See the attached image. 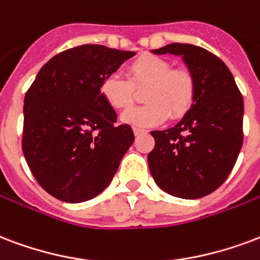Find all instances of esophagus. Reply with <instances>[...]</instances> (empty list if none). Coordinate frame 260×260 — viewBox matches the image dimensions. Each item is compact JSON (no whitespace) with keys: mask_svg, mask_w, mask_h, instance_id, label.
Returning a JSON list of instances; mask_svg holds the SVG:
<instances>
[{"mask_svg":"<svg viewBox=\"0 0 260 260\" xmlns=\"http://www.w3.org/2000/svg\"><path fill=\"white\" fill-rule=\"evenodd\" d=\"M133 132H134V134H136V136H140V134H145L146 130H144V128L134 127V128H133Z\"/></svg>","mask_w":260,"mask_h":260,"instance_id":"34e87169","label":"esophagus"}]
</instances>
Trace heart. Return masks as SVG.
<instances>
[{"label":"heart","instance_id":"obj_1","mask_svg":"<svg viewBox=\"0 0 260 260\" xmlns=\"http://www.w3.org/2000/svg\"><path fill=\"white\" fill-rule=\"evenodd\" d=\"M145 104L127 109L122 115L124 123L149 127L181 119L192 108L196 97V82L188 70L173 68L165 58L144 54L126 68V78L118 72L101 82L103 100L114 109H126L136 100V90L142 89Z\"/></svg>","mask_w":260,"mask_h":260}]
</instances>
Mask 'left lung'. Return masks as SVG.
<instances>
[{"label":"left lung","mask_w":260,"mask_h":260,"mask_svg":"<svg viewBox=\"0 0 260 260\" xmlns=\"http://www.w3.org/2000/svg\"><path fill=\"white\" fill-rule=\"evenodd\" d=\"M155 54L182 56L196 82V97L182 120L151 132L155 148L148 155L160 189L181 199H200L229 177L243 146L244 101L226 64L204 48L170 44Z\"/></svg>","instance_id":"obj_1"}]
</instances>
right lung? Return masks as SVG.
I'll return each mask as SVG.
<instances>
[{"label":"right lung","instance_id":"right-lung-1","mask_svg":"<svg viewBox=\"0 0 260 260\" xmlns=\"http://www.w3.org/2000/svg\"><path fill=\"white\" fill-rule=\"evenodd\" d=\"M134 52L81 45L41 68L24 97L21 149L37 182L66 203L100 194L134 141L100 94L101 82Z\"/></svg>","mask_w":260,"mask_h":260}]
</instances>
